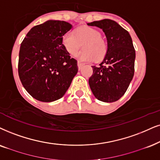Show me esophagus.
<instances>
[{
    "label": "esophagus",
    "instance_id": "esophagus-1",
    "mask_svg": "<svg viewBox=\"0 0 160 160\" xmlns=\"http://www.w3.org/2000/svg\"><path fill=\"white\" fill-rule=\"evenodd\" d=\"M83 66V63H82L80 61H78V68H79V70L80 69V68H82V66Z\"/></svg>",
    "mask_w": 160,
    "mask_h": 160
}]
</instances>
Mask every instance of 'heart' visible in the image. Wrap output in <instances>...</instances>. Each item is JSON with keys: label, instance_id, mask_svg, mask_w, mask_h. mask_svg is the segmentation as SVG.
<instances>
[{"label": "heart", "instance_id": "heart-1", "mask_svg": "<svg viewBox=\"0 0 160 160\" xmlns=\"http://www.w3.org/2000/svg\"><path fill=\"white\" fill-rule=\"evenodd\" d=\"M62 43L70 54L75 53L82 46V49L74 56L85 62L101 60L108 51V46L100 31L90 26H80L74 33L66 32L62 38Z\"/></svg>", "mask_w": 160, "mask_h": 160}]
</instances>
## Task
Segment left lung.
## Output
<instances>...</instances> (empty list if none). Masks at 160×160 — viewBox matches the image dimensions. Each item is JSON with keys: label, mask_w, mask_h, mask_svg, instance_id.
<instances>
[{"label": "left lung", "mask_w": 160, "mask_h": 160, "mask_svg": "<svg viewBox=\"0 0 160 160\" xmlns=\"http://www.w3.org/2000/svg\"><path fill=\"white\" fill-rule=\"evenodd\" d=\"M87 24L102 29L108 43L102 62L92 66L93 74L88 80L91 90L99 100L115 102L124 95L134 77L136 54L132 39L128 31L112 20Z\"/></svg>", "instance_id": "left-lung-1"}]
</instances>
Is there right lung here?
Masks as SVG:
<instances>
[{
    "label": "right lung",
    "instance_id": "1",
    "mask_svg": "<svg viewBox=\"0 0 160 160\" xmlns=\"http://www.w3.org/2000/svg\"><path fill=\"white\" fill-rule=\"evenodd\" d=\"M72 28L66 21L49 20L32 28L21 43L18 74L36 100L52 102L61 98L78 73V61L62 43V36Z\"/></svg>",
    "mask_w": 160,
    "mask_h": 160
}]
</instances>
